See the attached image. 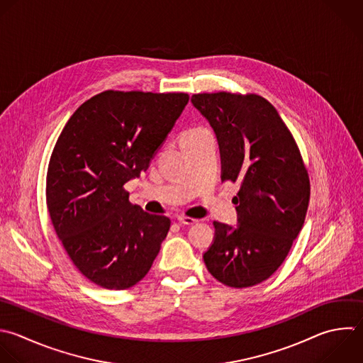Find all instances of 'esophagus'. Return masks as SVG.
<instances>
[{"mask_svg":"<svg viewBox=\"0 0 363 363\" xmlns=\"http://www.w3.org/2000/svg\"><path fill=\"white\" fill-rule=\"evenodd\" d=\"M177 221H179L180 224H186V225H193V224L197 223L196 218H193V217H186V216H179V217H177Z\"/></svg>","mask_w":363,"mask_h":363,"instance_id":"34e87169","label":"esophagus"}]
</instances>
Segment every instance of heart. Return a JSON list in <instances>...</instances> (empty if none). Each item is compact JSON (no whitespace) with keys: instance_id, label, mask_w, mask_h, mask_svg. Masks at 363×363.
I'll return each instance as SVG.
<instances>
[{"instance_id":"obj_1","label":"heart","mask_w":363,"mask_h":363,"mask_svg":"<svg viewBox=\"0 0 363 363\" xmlns=\"http://www.w3.org/2000/svg\"><path fill=\"white\" fill-rule=\"evenodd\" d=\"M194 129H199V128H194ZM194 129H190V130H194Z\"/></svg>"}]
</instances>
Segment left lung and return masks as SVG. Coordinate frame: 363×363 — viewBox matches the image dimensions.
<instances>
[{"label":"left lung","instance_id":"8db88e82","mask_svg":"<svg viewBox=\"0 0 363 363\" xmlns=\"http://www.w3.org/2000/svg\"><path fill=\"white\" fill-rule=\"evenodd\" d=\"M193 105L213 126L221 180L238 183L235 228L214 221L203 258L221 284L247 288L268 279L286 258L309 203V176L277 109L255 94H196Z\"/></svg>","mask_w":363,"mask_h":363}]
</instances>
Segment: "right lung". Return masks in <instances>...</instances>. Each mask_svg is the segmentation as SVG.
<instances>
[{"mask_svg": "<svg viewBox=\"0 0 363 363\" xmlns=\"http://www.w3.org/2000/svg\"><path fill=\"white\" fill-rule=\"evenodd\" d=\"M189 102L183 92L105 91L69 118L52 150L47 207L79 272L128 289L150 269L170 220L129 201L125 184L146 172Z\"/></svg>", "mask_w": 363, "mask_h": 363, "instance_id": "1", "label": "right lung"}]
</instances>
